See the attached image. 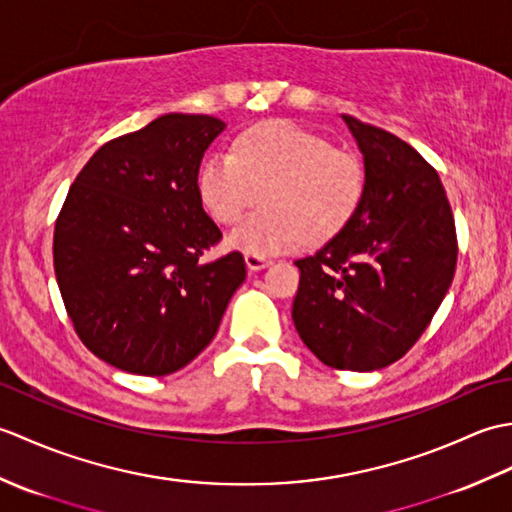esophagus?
Returning <instances> with one entry per match:
<instances>
[{
  "label": "esophagus",
  "mask_w": 512,
  "mask_h": 512,
  "mask_svg": "<svg viewBox=\"0 0 512 512\" xmlns=\"http://www.w3.org/2000/svg\"><path fill=\"white\" fill-rule=\"evenodd\" d=\"M244 259H246V266H248L250 270H262L264 266H268V257H264V255L244 253Z\"/></svg>",
  "instance_id": "1"
}]
</instances>
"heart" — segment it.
Returning <instances> with one entry per match:
<instances>
[{"instance_id":"1","label":"heart","mask_w":512,"mask_h":512,"mask_svg":"<svg viewBox=\"0 0 512 512\" xmlns=\"http://www.w3.org/2000/svg\"><path fill=\"white\" fill-rule=\"evenodd\" d=\"M365 189L361 158L286 121L246 129L235 154L217 151L200 171L202 202L222 224L242 220L264 191V209L231 233V246L255 255L328 242L354 220Z\"/></svg>"}]
</instances>
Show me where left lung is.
<instances>
[{"label":"left lung","instance_id":"obj_1","mask_svg":"<svg viewBox=\"0 0 512 512\" xmlns=\"http://www.w3.org/2000/svg\"><path fill=\"white\" fill-rule=\"evenodd\" d=\"M343 121L363 151L361 209L301 270L292 321L321 363L372 372L405 356L455 275L458 235L438 171L405 140Z\"/></svg>","mask_w":512,"mask_h":512}]
</instances>
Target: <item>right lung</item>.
Segmentation results:
<instances>
[{"label": "right lung", "mask_w": 512, "mask_h": 512, "mask_svg": "<svg viewBox=\"0 0 512 512\" xmlns=\"http://www.w3.org/2000/svg\"><path fill=\"white\" fill-rule=\"evenodd\" d=\"M224 127L206 114H165L118 136L61 206L52 257L65 312L83 345L123 372L189 365L246 279L237 250L202 262L222 231L202 209L198 171Z\"/></svg>", "instance_id": "right-lung-1"}]
</instances>
